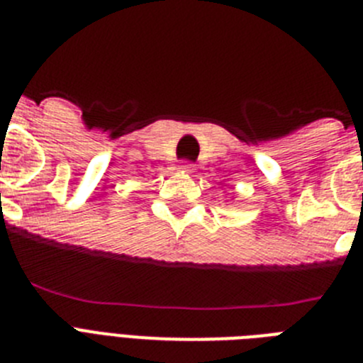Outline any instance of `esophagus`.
Here are the masks:
<instances>
[{
    "instance_id": "obj_1",
    "label": "esophagus",
    "mask_w": 363,
    "mask_h": 363,
    "mask_svg": "<svg viewBox=\"0 0 363 363\" xmlns=\"http://www.w3.org/2000/svg\"><path fill=\"white\" fill-rule=\"evenodd\" d=\"M179 171L185 172V174H192V172H194V167H192V163L184 162L182 165H179Z\"/></svg>"
}]
</instances>
